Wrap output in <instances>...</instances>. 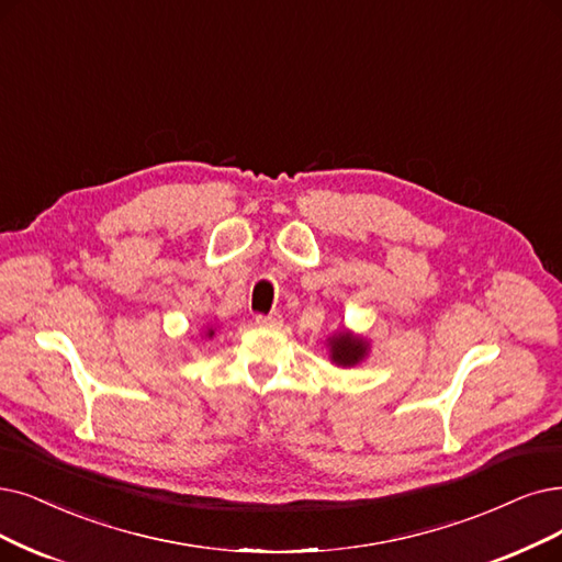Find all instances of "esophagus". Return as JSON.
I'll return each instance as SVG.
<instances>
[{
    "label": "esophagus",
    "instance_id": "34e87169",
    "mask_svg": "<svg viewBox=\"0 0 562 562\" xmlns=\"http://www.w3.org/2000/svg\"><path fill=\"white\" fill-rule=\"evenodd\" d=\"M256 325H260V327H279L281 325V316H279V313H267V316L258 313Z\"/></svg>",
    "mask_w": 562,
    "mask_h": 562
}]
</instances>
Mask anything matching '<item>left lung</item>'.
I'll use <instances>...</instances> for the list:
<instances>
[{"label":"left lung","mask_w":562,"mask_h":562,"mask_svg":"<svg viewBox=\"0 0 562 562\" xmlns=\"http://www.w3.org/2000/svg\"><path fill=\"white\" fill-rule=\"evenodd\" d=\"M331 359L336 364L341 367H350L357 364L359 359L367 355V344L362 339H355L350 334H339V336H331Z\"/></svg>","instance_id":"1"}]
</instances>
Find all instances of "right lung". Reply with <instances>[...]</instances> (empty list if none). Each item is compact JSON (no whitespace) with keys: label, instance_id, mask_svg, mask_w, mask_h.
Wrapping results in <instances>:
<instances>
[{"label":"right lung","instance_id":"right-lung-1","mask_svg":"<svg viewBox=\"0 0 562 562\" xmlns=\"http://www.w3.org/2000/svg\"><path fill=\"white\" fill-rule=\"evenodd\" d=\"M210 334H214V331H210Z\"/></svg>","mask_w":562,"mask_h":562}]
</instances>
